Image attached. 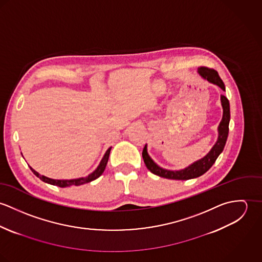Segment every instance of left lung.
<instances>
[{
  "instance_id": "1",
  "label": "left lung",
  "mask_w": 262,
  "mask_h": 262,
  "mask_svg": "<svg viewBox=\"0 0 262 262\" xmlns=\"http://www.w3.org/2000/svg\"><path fill=\"white\" fill-rule=\"evenodd\" d=\"M198 73L203 78L207 79L209 82L217 84L219 88H221L225 92L224 82L215 70L205 68V67H201V68H199ZM221 103H222V107H223V117H222V121L220 122L219 127H218V133H219L218 140H217L216 144L213 146V148L205 157H203L202 159L193 162L192 164H190L185 169H182V170H167V169H164V168H161L160 166H158L151 159V157L147 153V145H145L144 148H143V151H142V157H143L144 163H145L146 167L148 168V170H150L152 173L160 177V178L169 179V180H179V181L195 179V178H199V177L203 176L205 172H207L212 167V165L215 163L218 156L221 154V152L224 149L225 144H226V141H227V137H228V133H229L230 105H229L228 99L223 95H221Z\"/></svg>"
}]
</instances>
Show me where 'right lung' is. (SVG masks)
Returning <instances> with one entry per match:
<instances>
[{
  "mask_svg": "<svg viewBox=\"0 0 262 262\" xmlns=\"http://www.w3.org/2000/svg\"><path fill=\"white\" fill-rule=\"evenodd\" d=\"M110 147L109 149L106 151L103 159L101 160L99 166L97 167V169L95 171H93L91 174H89L88 177L85 178H79V179H75V180H70V181H64V180H52V179H49V178H46L44 176H40L38 173L37 171H35L32 167L31 170L32 172L39 178L42 182L44 183H47V184H50V185H53V186H57V187H71V186H80V185H83V184H86V183H91L92 181H95L96 179H98L99 177L102 176V173L104 172L105 168H106V165L108 163V159H109V155H110V151H111Z\"/></svg>",
  "mask_w": 262,
  "mask_h": 262,
  "instance_id": "obj_1",
  "label": "right lung"
}]
</instances>
